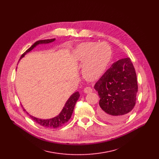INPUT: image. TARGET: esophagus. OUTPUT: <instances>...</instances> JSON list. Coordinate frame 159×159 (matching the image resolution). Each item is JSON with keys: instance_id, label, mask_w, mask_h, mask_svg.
Listing matches in <instances>:
<instances>
[{"instance_id": "esophagus-1", "label": "esophagus", "mask_w": 159, "mask_h": 159, "mask_svg": "<svg viewBox=\"0 0 159 159\" xmlns=\"http://www.w3.org/2000/svg\"><path fill=\"white\" fill-rule=\"evenodd\" d=\"M92 91H93V89H92V88L91 87H86L84 89V92L85 93H90Z\"/></svg>"}]
</instances>
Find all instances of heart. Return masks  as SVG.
Instances as JSON below:
<instances>
[{"label": "heart", "mask_w": 159, "mask_h": 159, "mask_svg": "<svg viewBox=\"0 0 159 159\" xmlns=\"http://www.w3.org/2000/svg\"><path fill=\"white\" fill-rule=\"evenodd\" d=\"M111 55V48L105 42H85L77 47L75 51L77 60H85L82 75L89 80H96L103 74L110 60Z\"/></svg>", "instance_id": "b5f03b06"}]
</instances>
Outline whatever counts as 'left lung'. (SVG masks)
Listing matches in <instances>:
<instances>
[{
    "instance_id": "left-lung-1",
    "label": "left lung",
    "mask_w": 159,
    "mask_h": 159,
    "mask_svg": "<svg viewBox=\"0 0 159 159\" xmlns=\"http://www.w3.org/2000/svg\"><path fill=\"white\" fill-rule=\"evenodd\" d=\"M100 98L99 115L103 120L119 123L135 106L138 92L136 74L129 57L114 63L94 85Z\"/></svg>"
}]
</instances>
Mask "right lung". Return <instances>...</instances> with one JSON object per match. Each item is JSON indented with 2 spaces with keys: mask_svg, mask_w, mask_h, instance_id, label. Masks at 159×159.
<instances>
[{
  "mask_svg": "<svg viewBox=\"0 0 159 159\" xmlns=\"http://www.w3.org/2000/svg\"><path fill=\"white\" fill-rule=\"evenodd\" d=\"M54 40H55V39H46V40H40L35 42L29 49H28L21 56V57L20 60H21L27 52L32 51L38 44H48V43L53 42ZM79 97H80V94L79 92H75V93H74L68 99V101L65 103V107H63L61 113L58 115H57V116H56L52 119H51L44 120V119H38V118L32 116V115H30L26 111V112L28 115H30V117H31L32 119H33L36 123L39 124V125H40L43 127H48V128H54V129L57 128V127H61L62 125H63L65 124H66L70 120L71 115H72V113H73L75 103L77 102V101L78 100V99L79 98ZM23 110L26 111L24 108H23Z\"/></svg>",
  "mask_w": 159,
  "mask_h": 159,
  "instance_id": "right-lung-1",
  "label": "right lung"
}]
</instances>
